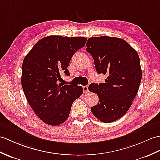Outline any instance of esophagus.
Instances as JSON below:
<instances>
[{"instance_id":"esophagus-1","label":"esophagus","mask_w":160,"mask_h":160,"mask_svg":"<svg viewBox=\"0 0 160 160\" xmlns=\"http://www.w3.org/2000/svg\"><path fill=\"white\" fill-rule=\"evenodd\" d=\"M83 91L84 92H85V93H86V92H88V86L83 87Z\"/></svg>"}]
</instances>
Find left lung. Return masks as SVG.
Instances as JSON below:
<instances>
[{"instance_id": "1", "label": "left lung", "mask_w": 160, "mask_h": 160, "mask_svg": "<svg viewBox=\"0 0 160 160\" xmlns=\"http://www.w3.org/2000/svg\"><path fill=\"white\" fill-rule=\"evenodd\" d=\"M86 46L96 71L107 76L104 83L88 86L89 91L99 97L91 112L99 121L109 123L128 112L137 95L142 79L140 58L137 52L120 38L93 37L88 39Z\"/></svg>"}]
</instances>
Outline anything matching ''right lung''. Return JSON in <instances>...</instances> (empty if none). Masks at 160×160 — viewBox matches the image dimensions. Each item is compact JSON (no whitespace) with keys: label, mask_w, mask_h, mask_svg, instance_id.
<instances>
[{"label":"right lung","mask_w":160,"mask_h":160,"mask_svg":"<svg viewBox=\"0 0 160 160\" xmlns=\"http://www.w3.org/2000/svg\"><path fill=\"white\" fill-rule=\"evenodd\" d=\"M84 37H46L34 46L22 62L21 83L27 101L45 123L58 125L69 117L73 102L82 94L81 86L58 83L77 50L85 46Z\"/></svg>","instance_id":"add662e5"}]
</instances>
